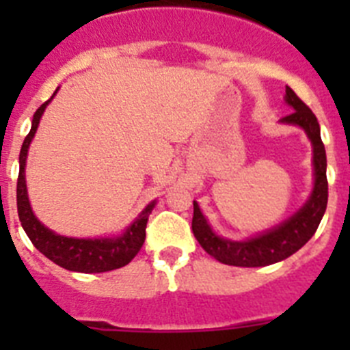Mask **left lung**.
<instances>
[{"label": "left lung", "mask_w": 350, "mask_h": 350, "mask_svg": "<svg viewBox=\"0 0 350 350\" xmlns=\"http://www.w3.org/2000/svg\"><path fill=\"white\" fill-rule=\"evenodd\" d=\"M286 103L293 108V112L282 117L280 122L299 126L301 129H305L308 140L312 142V147H314V189H312L307 203L293 217L284 221L282 224L275 226L273 230L265 231V233L243 240V242H233V240L221 238L213 233L198 203L193 202L194 237L212 258L224 265L247 268L268 267V265L289 258L314 237L319 228L321 219L326 212V150H324V144L321 140L319 122H317L314 112L299 100L291 88H286Z\"/></svg>", "instance_id": "left-lung-1"}]
</instances>
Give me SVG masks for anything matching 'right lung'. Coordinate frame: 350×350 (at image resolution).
<instances>
[{
	"label": "right lung",
	"mask_w": 350,
	"mask_h": 350,
	"mask_svg": "<svg viewBox=\"0 0 350 350\" xmlns=\"http://www.w3.org/2000/svg\"><path fill=\"white\" fill-rule=\"evenodd\" d=\"M55 92L52 94V98ZM51 98V100H52ZM47 100L42 107L38 108L33 116V124L27 137L24 138L21 156H18V178H17V212L18 221L23 224L24 231L33 242V245L42 252L45 258L54 261L55 265L66 268L70 271H80V273H101V271L117 270V268L126 267L135 256L140 252L142 245L145 242V228H147L148 215L152 212L156 202H150L140 212L131 226L126 228L122 234L116 238H71L61 237L54 233L52 230L45 228L35 213L31 210L29 198H27L26 189V157L27 148H29L31 140L35 137L38 129L42 113L45 112L47 105L51 103Z\"/></svg>",
	"instance_id": "1"
}]
</instances>
